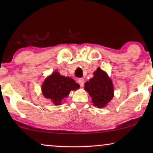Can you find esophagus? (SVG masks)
<instances>
[{
  "mask_svg": "<svg viewBox=\"0 0 153 153\" xmlns=\"http://www.w3.org/2000/svg\"><path fill=\"white\" fill-rule=\"evenodd\" d=\"M84 82H85L84 79H82V78L78 79V83H79V85H80L81 87L83 86V85H84Z\"/></svg>",
  "mask_w": 153,
  "mask_h": 153,
  "instance_id": "esophagus-1",
  "label": "esophagus"
}]
</instances>
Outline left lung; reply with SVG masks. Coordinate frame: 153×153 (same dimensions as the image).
Listing matches in <instances>:
<instances>
[{
    "instance_id": "1",
    "label": "left lung",
    "mask_w": 153,
    "mask_h": 153,
    "mask_svg": "<svg viewBox=\"0 0 153 153\" xmlns=\"http://www.w3.org/2000/svg\"><path fill=\"white\" fill-rule=\"evenodd\" d=\"M94 76L85 83L84 88L92 97L93 104L98 108L104 107L114 97L112 81L100 68L93 73Z\"/></svg>"
}]
</instances>
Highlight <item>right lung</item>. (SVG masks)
<instances>
[{"instance_id":"1","label":"right lung","mask_w":153,"mask_h":153,"mask_svg":"<svg viewBox=\"0 0 153 153\" xmlns=\"http://www.w3.org/2000/svg\"><path fill=\"white\" fill-rule=\"evenodd\" d=\"M79 87L80 85L73 79L54 72L44 81L42 91L46 98L51 100L56 105H60L61 100L68 97L72 90H76Z\"/></svg>"}]
</instances>
